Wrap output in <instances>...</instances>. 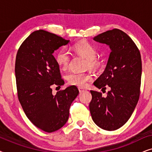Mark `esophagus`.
Wrapping results in <instances>:
<instances>
[{
    "label": "esophagus",
    "instance_id": "1",
    "mask_svg": "<svg viewBox=\"0 0 152 152\" xmlns=\"http://www.w3.org/2000/svg\"><path fill=\"white\" fill-rule=\"evenodd\" d=\"M78 89H79V91H80V93H82V92H84V91H85V89H84V88H81V87H79Z\"/></svg>",
    "mask_w": 152,
    "mask_h": 152
}]
</instances>
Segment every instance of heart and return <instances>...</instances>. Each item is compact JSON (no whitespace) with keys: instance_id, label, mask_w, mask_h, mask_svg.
<instances>
[{"instance_id":"obj_1","label":"heart","mask_w":152,"mask_h":152,"mask_svg":"<svg viewBox=\"0 0 152 152\" xmlns=\"http://www.w3.org/2000/svg\"><path fill=\"white\" fill-rule=\"evenodd\" d=\"M72 50L76 54L82 56L86 59V66L91 69L97 68L99 65V62L97 59V51L95 48L88 42H80L76 43L72 47ZM55 60L58 66L62 69L65 70L68 67L70 61L69 53L66 49H61L55 55ZM68 84L79 87H85L88 82L92 80V75L88 72L78 73L70 71L66 75Z\"/></svg>"}]
</instances>
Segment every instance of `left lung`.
Returning <instances> with one entry per match:
<instances>
[{"label":"left lung","mask_w":152,"mask_h":152,"mask_svg":"<svg viewBox=\"0 0 152 152\" xmlns=\"http://www.w3.org/2000/svg\"><path fill=\"white\" fill-rule=\"evenodd\" d=\"M93 40L111 49L104 71L93 84L102 91L106 90V86L111 90L106 97L91 91L89 109L99 127L114 131L128 121L138 103L142 75L140 53L132 39L118 29L102 33Z\"/></svg>","instance_id":"left-lung-1"}]
</instances>
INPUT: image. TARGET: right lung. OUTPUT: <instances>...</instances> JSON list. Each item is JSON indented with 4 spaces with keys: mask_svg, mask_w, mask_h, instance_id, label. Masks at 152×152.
<instances>
[{
    "mask_svg": "<svg viewBox=\"0 0 152 152\" xmlns=\"http://www.w3.org/2000/svg\"><path fill=\"white\" fill-rule=\"evenodd\" d=\"M69 42L47 31L37 30L22 43L16 55L18 100L28 119L45 132H55L66 123L70 105L79 94L73 85L53 94V85L64 84L53 54Z\"/></svg>",
    "mask_w": 152,
    "mask_h": 152,
    "instance_id": "add662e5",
    "label": "right lung"
}]
</instances>
